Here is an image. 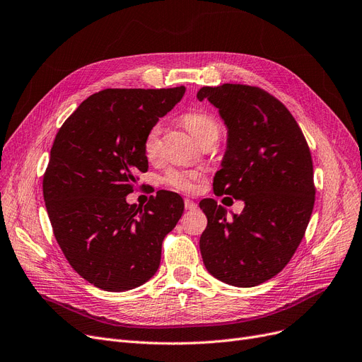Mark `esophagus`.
Segmentation results:
<instances>
[{
  "label": "esophagus",
  "mask_w": 362,
  "mask_h": 362,
  "mask_svg": "<svg viewBox=\"0 0 362 362\" xmlns=\"http://www.w3.org/2000/svg\"><path fill=\"white\" fill-rule=\"evenodd\" d=\"M197 207H198V206H197V203H195V202H192V199H189V198H186V199H185V209H186V210H189V211H191V210H195Z\"/></svg>",
  "instance_id": "1"
}]
</instances>
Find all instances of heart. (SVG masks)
Here are the masks:
<instances>
[{"label":"heart","instance_id":"1","mask_svg":"<svg viewBox=\"0 0 362 362\" xmlns=\"http://www.w3.org/2000/svg\"><path fill=\"white\" fill-rule=\"evenodd\" d=\"M183 127L189 131L191 136L198 141L203 143L209 139H219L221 125L215 116H211L204 112H188L182 117ZM144 153L147 158H153L159 149V125H153L147 131L144 137ZM199 174L195 170H180V168H171L165 173L163 177L164 183L168 185L170 188H174L182 192H191L197 188V183L199 180Z\"/></svg>","mask_w":362,"mask_h":362}]
</instances>
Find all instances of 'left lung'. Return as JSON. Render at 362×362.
Wrapping results in <instances>:
<instances>
[{"label": "left lung", "instance_id": "8db88e82", "mask_svg": "<svg viewBox=\"0 0 362 362\" xmlns=\"http://www.w3.org/2000/svg\"><path fill=\"white\" fill-rule=\"evenodd\" d=\"M197 98L219 109L228 128L213 189L245 203L233 221L215 199L199 203L207 216L199 250L221 282L257 286L285 269L309 225L316 192L309 144L291 112L261 88L204 86Z\"/></svg>", "mask_w": 362, "mask_h": 362}]
</instances>
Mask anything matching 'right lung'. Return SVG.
Masks as SVG:
<instances>
[{
  "label": "right lung",
  "mask_w": 362,
  "mask_h": 362,
  "mask_svg": "<svg viewBox=\"0 0 362 362\" xmlns=\"http://www.w3.org/2000/svg\"><path fill=\"white\" fill-rule=\"evenodd\" d=\"M185 86L104 89L80 104L59 128L43 177L57 242L93 286L122 292L158 270L164 237L183 199L159 191L144 207L128 204L137 174L147 171L144 137L176 105Z\"/></svg>",
  "instance_id": "right-lung-1"
}]
</instances>
